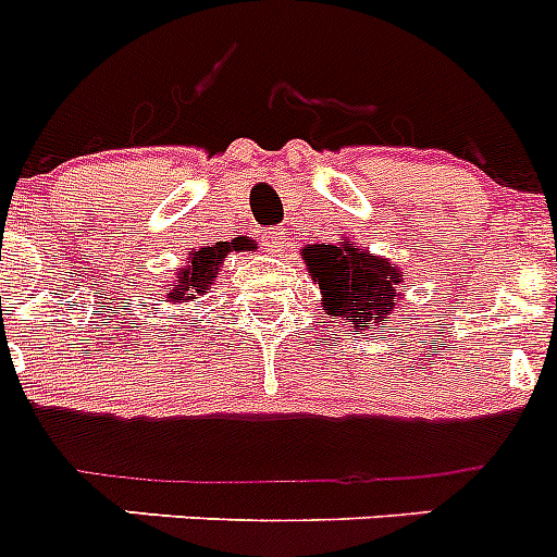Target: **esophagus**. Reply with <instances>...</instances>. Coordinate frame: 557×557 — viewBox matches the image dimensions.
<instances>
[{"instance_id": "34e87169", "label": "esophagus", "mask_w": 557, "mask_h": 557, "mask_svg": "<svg viewBox=\"0 0 557 557\" xmlns=\"http://www.w3.org/2000/svg\"><path fill=\"white\" fill-rule=\"evenodd\" d=\"M262 245H264V250H268V253H278V250L284 248V231L282 228L264 231Z\"/></svg>"}]
</instances>
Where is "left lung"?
<instances>
[{
    "label": "left lung",
    "mask_w": 557,
    "mask_h": 557,
    "mask_svg": "<svg viewBox=\"0 0 557 557\" xmlns=\"http://www.w3.org/2000/svg\"><path fill=\"white\" fill-rule=\"evenodd\" d=\"M309 273L323 293V307L354 326L382 323L393 312L396 284L401 282L396 268L359 250L357 245H312L304 250Z\"/></svg>",
    "instance_id": "left-lung-1"
}]
</instances>
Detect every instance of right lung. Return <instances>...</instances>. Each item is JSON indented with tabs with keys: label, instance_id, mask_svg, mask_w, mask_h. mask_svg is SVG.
<instances>
[{
	"label": "right lung",
	"instance_id": "add662e5",
	"mask_svg": "<svg viewBox=\"0 0 557 557\" xmlns=\"http://www.w3.org/2000/svg\"><path fill=\"white\" fill-rule=\"evenodd\" d=\"M245 243L243 239H234V243H218V245H206V248L191 250L189 253V264H184V270L178 273L175 284L166 287V301L184 304L195 295H203L206 289L214 284L220 273V264H223L225 256L231 250H243Z\"/></svg>",
	"mask_w": 557,
	"mask_h": 557
}]
</instances>
